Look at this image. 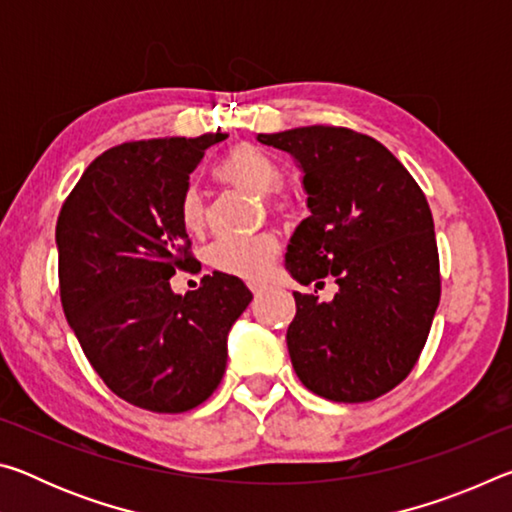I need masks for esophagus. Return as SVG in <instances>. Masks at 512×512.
<instances>
[{
  "mask_svg": "<svg viewBox=\"0 0 512 512\" xmlns=\"http://www.w3.org/2000/svg\"><path fill=\"white\" fill-rule=\"evenodd\" d=\"M248 289L253 291V296H255V298L259 296V293H264V291H266L264 284H255V282H253V284H248Z\"/></svg>",
  "mask_w": 512,
  "mask_h": 512,
  "instance_id": "1",
  "label": "esophagus"
}]
</instances>
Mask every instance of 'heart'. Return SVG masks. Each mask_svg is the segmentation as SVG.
<instances>
[{"label":"heart","mask_w":512,"mask_h":512,"mask_svg":"<svg viewBox=\"0 0 512 512\" xmlns=\"http://www.w3.org/2000/svg\"><path fill=\"white\" fill-rule=\"evenodd\" d=\"M216 178L237 189H244L255 196H271L282 187V169L253 146H237L219 167ZM277 214L287 212V203L280 198H268ZM180 221L189 232H201L205 225V201L198 187H187L180 198ZM277 255H280V241L273 232H259L255 237L241 239H219L207 248L205 259L216 273L239 277V280L257 282L271 271Z\"/></svg>","instance_id":"1"}]
</instances>
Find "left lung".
Listing matches in <instances>:
<instances>
[{
  "label": "left lung",
  "instance_id": "1",
  "mask_svg": "<svg viewBox=\"0 0 512 512\" xmlns=\"http://www.w3.org/2000/svg\"><path fill=\"white\" fill-rule=\"evenodd\" d=\"M302 167L309 216L284 266L309 287L339 284L334 300L293 291L291 363L311 393L370 402L409 377L440 302L433 216L420 185L372 137L341 126L257 135Z\"/></svg>",
  "mask_w": 512,
  "mask_h": 512
}]
</instances>
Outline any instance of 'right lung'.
<instances>
[{
	"label": "right lung",
	"instance_id": "right-lung-1",
	"mask_svg": "<svg viewBox=\"0 0 512 512\" xmlns=\"http://www.w3.org/2000/svg\"><path fill=\"white\" fill-rule=\"evenodd\" d=\"M225 133L112 146L81 176L56 223L58 287L69 327L112 393L153 413L196 409L221 384L228 332L253 300L237 277L205 275L180 221L189 173ZM201 271V268H198Z\"/></svg>",
	"mask_w": 512,
	"mask_h": 512
}]
</instances>
